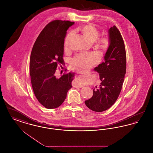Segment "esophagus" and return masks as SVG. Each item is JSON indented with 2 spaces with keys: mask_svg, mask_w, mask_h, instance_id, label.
I'll use <instances>...</instances> for the list:
<instances>
[{
  "mask_svg": "<svg viewBox=\"0 0 153 153\" xmlns=\"http://www.w3.org/2000/svg\"><path fill=\"white\" fill-rule=\"evenodd\" d=\"M76 86L78 88L83 87V85H82L81 84H79V83H77V84H76Z\"/></svg>",
  "mask_w": 153,
  "mask_h": 153,
  "instance_id": "1",
  "label": "esophagus"
}]
</instances>
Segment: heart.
Wrapping results in <instances>:
<instances>
[{
  "mask_svg": "<svg viewBox=\"0 0 153 153\" xmlns=\"http://www.w3.org/2000/svg\"><path fill=\"white\" fill-rule=\"evenodd\" d=\"M80 30L84 36L88 40L92 42L95 41L100 36L99 30L92 25H85L80 28ZM73 35L74 32L71 31L66 36L65 40V46L66 47L69 46ZM96 42L97 46L102 51L107 50L109 46V39L108 38L105 36L98 38L96 41ZM99 59L100 56L97 53H90L87 54H81L76 56L73 58L72 62V66L74 70L79 72H85L96 64Z\"/></svg>",
  "mask_w": 153,
  "mask_h": 153,
  "instance_id": "heart-1",
  "label": "heart"
}]
</instances>
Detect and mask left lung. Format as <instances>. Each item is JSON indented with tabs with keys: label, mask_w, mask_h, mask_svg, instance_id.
<instances>
[{
	"label": "left lung",
	"mask_w": 153,
	"mask_h": 153,
	"mask_svg": "<svg viewBox=\"0 0 153 153\" xmlns=\"http://www.w3.org/2000/svg\"><path fill=\"white\" fill-rule=\"evenodd\" d=\"M109 45L104 61L94 68L102 81L93 89L92 97L85 101L91 110L100 112L109 108L120 93L126 72V54L123 39L115 26L108 30Z\"/></svg>",
	"instance_id": "obj_1"
}]
</instances>
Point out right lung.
I'll return each mask as SVG.
<instances>
[{
	"mask_svg": "<svg viewBox=\"0 0 153 153\" xmlns=\"http://www.w3.org/2000/svg\"><path fill=\"white\" fill-rule=\"evenodd\" d=\"M74 22L55 20L48 23L34 44L30 58V75L34 93L45 108H56L64 102L72 87L75 73L56 77L58 64H63L66 31Z\"/></svg>",
	"mask_w": 153,
	"mask_h": 153,
	"instance_id": "right-lung-1",
	"label": "right lung"
}]
</instances>
